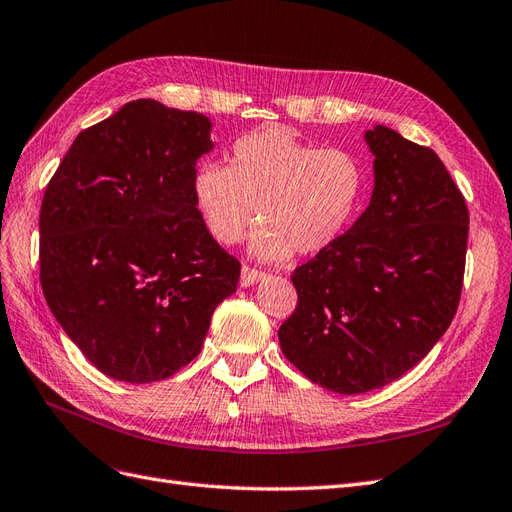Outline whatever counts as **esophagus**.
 Masks as SVG:
<instances>
[{"label":"esophagus","mask_w":512,"mask_h":512,"mask_svg":"<svg viewBox=\"0 0 512 512\" xmlns=\"http://www.w3.org/2000/svg\"><path fill=\"white\" fill-rule=\"evenodd\" d=\"M264 272H259L255 268H248V266H242V272H240V285L242 287H253L255 283L264 281Z\"/></svg>","instance_id":"1"}]
</instances>
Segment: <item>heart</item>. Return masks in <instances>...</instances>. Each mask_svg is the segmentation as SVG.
Masks as SVG:
<instances>
[{"mask_svg":"<svg viewBox=\"0 0 512 512\" xmlns=\"http://www.w3.org/2000/svg\"><path fill=\"white\" fill-rule=\"evenodd\" d=\"M364 188L356 154L319 148L287 128L238 139L229 167L203 160L191 178L195 210L216 242H240L259 214L251 251L264 261L326 251L352 225Z\"/></svg>","mask_w":512,"mask_h":512,"instance_id":"b5f03b06","label":"heart"}]
</instances>
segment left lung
I'll list each match as a JSON object with an SVG mask.
<instances>
[{"label":"left lung","mask_w":512,"mask_h":512,"mask_svg":"<svg viewBox=\"0 0 512 512\" xmlns=\"http://www.w3.org/2000/svg\"><path fill=\"white\" fill-rule=\"evenodd\" d=\"M367 210L296 268L298 306L279 330L285 358L339 394L382 388L442 339L457 313L470 214L431 148L377 124Z\"/></svg>","instance_id":"8db88e82"}]
</instances>
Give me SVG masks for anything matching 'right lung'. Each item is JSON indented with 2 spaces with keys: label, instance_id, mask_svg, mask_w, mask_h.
Instances as JSON below:
<instances>
[{
  "label": "right lung",
  "instance_id": "1",
  "mask_svg": "<svg viewBox=\"0 0 512 512\" xmlns=\"http://www.w3.org/2000/svg\"><path fill=\"white\" fill-rule=\"evenodd\" d=\"M212 122L139 98L72 141L40 208V285L57 324L111 379L150 384L186 367L240 261L191 197Z\"/></svg>",
  "mask_w": 512,
  "mask_h": 512
}]
</instances>
